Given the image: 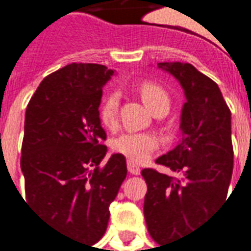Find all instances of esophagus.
Returning <instances> with one entry per match:
<instances>
[{
  "label": "esophagus",
  "instance_id": "obj_1",
  "mask_svg": "<svg viewBox=\"0 0 251 251\" xmlns=\"http://www.w3.org/2000/svg\"><path fill=\"white\" fill-rule=\"evenodd\" d=\"M127 171H129L132 175H139L142 169H140V167H137L133 161H127Z\"/></svg>",
  "mask_w": 251,
  "mask_h": 251
}]
</instances>
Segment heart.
<instances>
[{
	"mask_svg": "<svg viewBox=\"0 0 251 251\" xmlns=\"http://www.w3.org/2000/svg\"><path fill=\"white\" fill-rule=\"evenodd\" d=\"M137 91L146 105L155 115H165L171 107V97L168 91L161 84L151 80H144L139 84ZM119 114V94L111 91L101 100L99 107L100 122L108 129H114L118 124ZM160 146V140L155 134L149 132H126L119 134L112 140V149L119 154L125 155L129 161L143 162L149 160L150 155Z\"/></svg>",
	"mask_w": 251,
	"mask_h": 251,
	"instance_id": "b5f03b06",
	"label": "heart"
}]
</instances>
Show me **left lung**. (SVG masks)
<instances>
[{
    "label": "left lung",
    "instance_id": "8db88e82",
    "mask_svg": "<svg viewBox=\"0 0 251 251\" xmlns=\"http://www.w3.org/2000/svg\"><path fill=\"white\" fill-rule=\"evenodd\" d=\"M185 90L182 140L172 151L157 158L177 174L168 176L144 168L147 183L144 218L158 245L187 236L210 218L226 200L233 169L230 111L218 84L190 64H160Z\"/></svg>",
    "mask_w": 251,
    "mask_h": 251
}]
</instances>
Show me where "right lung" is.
Returning a JSON list of instances; mask_svg holds the SVG:
<instances>
[{
    "label": "right lung",
    "instance_id": "1",
    "mask_svg": "<svg viewBox=\"0 0 251 251\" xmlns=\"http://www.w3.org/2000/svg\"><path fill=\"white\" fill-rule=\"evenodd\" d=\"M114 71L71 64L40 83L25 115L21 168L26 203L68 238L97 243L107 230L109 204L126 177L122 154H107L99 118L102 86Z\"/></svg>",
    "mask_w": 251,
    "mask_h": 251
}]
</instances>
